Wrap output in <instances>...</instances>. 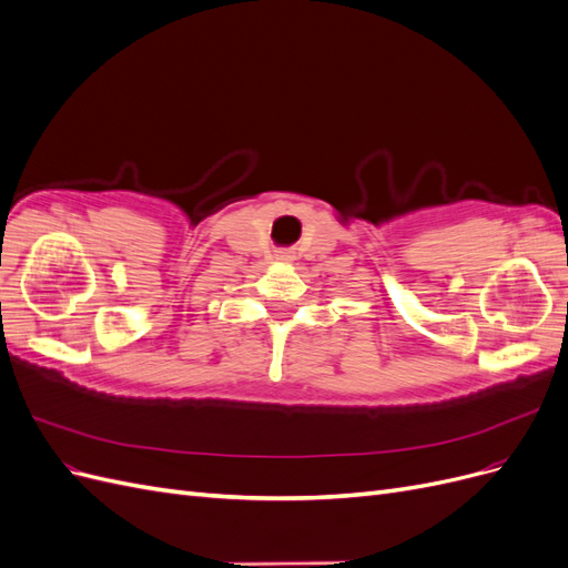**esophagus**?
Here are the masks:
<instances>
[{
  "label": "esophagus",
  "instance_id": "1",
  "mask_svg": "<svg viewBox=\"0 0 568 568\" xmlns=\"http://www.w3.org/2000/svg\"><path fill=\"white\" fill-rule=\"evenodd\" d=\"M282 257H284V255H282Z\"/></svg>",
  "mask_w": 568,
  "mask_h": 568
}]
</instances>
